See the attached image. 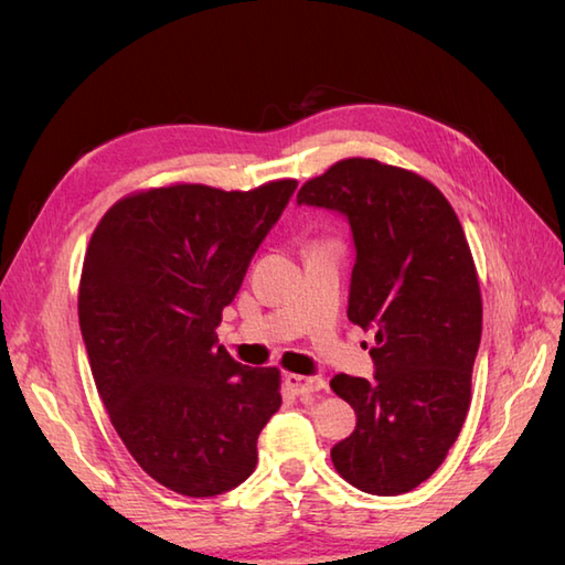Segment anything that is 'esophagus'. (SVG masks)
<instances>
[{"instance_id": "esophagus-1", "label": "esophagus", "mask_w": 565, "mask_h": 565, "mask_svg": "<svg viewBox=\"0 0 565 565\" xmlns=\"http://www.w3.org/2000/svg\"><path fill=\"white\" fill-rule=\"evenodd\" d=\"M286 386H289L296 395H308V393H316L320 388H326V381L320 376H298V374H286L284 376Z\"/></svg>"}]
</instances>
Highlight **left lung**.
Returning <instances> with one entry per match:
<instances>
[{"instance_id": "left-lung-1", "label": "left lung", "mask_w": 565, "mask_h": 565, "mask_svg": "<svg viewBox=\"0 0 565 565\" xmlns=\"http://www.w3.org/2000/svg\"><path fill=\"white\" fill-rule=\"evenodd\" d=\"M296 203L350 223L347 318L376 332L374 381H330L356 413L332 463L364 493H407L447 459L471 405L483 303L463 227L427 179L362 158L310 179Z\"/></svg>"}]
</instances>
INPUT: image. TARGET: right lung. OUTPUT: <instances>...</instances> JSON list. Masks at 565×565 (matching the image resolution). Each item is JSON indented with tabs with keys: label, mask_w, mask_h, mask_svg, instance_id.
<instances>
[{
	"label": "right lung",
	"mask_w": 565,
	"mask_h": 565,
	"mask_svg": "<svg viewBox=\"0 0 565 565\" xmlns=\"http://www.w3.org/2000/svg\"><path fill=\"white\" fill-rule=\"evenodd\" d=\"M296 186L150 189L114 203L89 239L77 308L94 383L130 456L174 493L247 481L281 405L279 369L237 364L215 328Z\"/></svg>",
	"instance_id": "1"
}]
</instances>
